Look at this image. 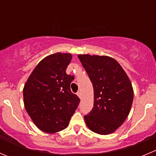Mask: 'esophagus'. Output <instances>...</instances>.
Returning a JSON list of instances; mask_svg holds the SVG:
<instances>
[{"mask_svg":"<svg viewBox=\"0 0 156 156\" xmlns=\"http://www.w3.org/2000/svg\"><path fill=\"white\" fill-rule=\"evenodd\" d=\"M77 95H78V96L80 98H81V91H78V93H77Z\"/></svg>","mask_w":156,"mask_h":156,"instance_id":"1","label":"esophagus"}]
</instances>
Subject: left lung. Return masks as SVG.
I'll return each instance as SVG.
<instances>
[{"mask_svg":"<svg viewBox=\"0 0 156 156\" xmlns=\"http://www.w3.org/2000/svg\"><path fill=\"white\" fill-rule=\"evenodd\" d=\"M94 87V107L84 115L87 127L107 135L120 127L130 111L133 90L127 75L108 56L78 55Z\"/></svg>","mask_w":156,"mask_h":156,"instance_id":"left-lung-1","label":"left lung"}]
</instances>
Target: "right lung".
Returning <instances> with one entry per match:
<instances>
[{
    "instance_id": "1",
    "label": "right lung",
    "mask_w": 156,
    "mask_h": 156,
    "mask_svg": "<svg viewBox=\"0 0 156 156\" xmlns=\"http://www.w3.org/2000/svg\"><path fill=\"white\" fill-rule=\"evenodd\" d=\"M72 55L55 53L37 65L23 88L24 106L40 130L54 133L66 129L80 103L71 91L74 76L66 74Z\"/></svg>"
}]
</instances>
